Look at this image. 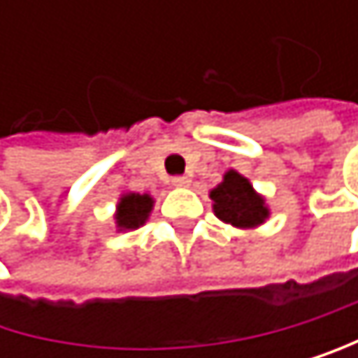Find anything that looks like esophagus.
<instances>
[{
    "label": "esophagus",
    "mask_w": 358,
    "mask_h": 358,
    "mask_svg": "<svg viewBox=\"0 0 358 358\" xmlns=\"http://www.w3.org/2000/svg\"><path fill=\"white\" fill-rule=\"evenodd\" d=\"M171 185L173 187H189L191 185V178H187V176H173L171 178Z\"/></svg>",
    "instance_id": "obj_1"
}]
</instances>
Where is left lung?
<instances>
[{
    "label": "left lung",
    "instance_id": "1",
    "mask_svg": "<svg viewBox=\"0 0 358 358\" xmlns=\"http://www.w3.org/2000/svg\"><path fill=\"white\" fill-rule=\"evenodd\" d=\"M210 197L217 217L236 227H253L268 217L264 199L253 191L247 178L236 171H227L223 182L210 191Z\"/></svg>",
    "mask_w": 358,
    "mask_h": 358
}]
</instances>
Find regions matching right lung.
Returning a JSON list of instances; mask_svg holds the SVG:
<instances>
[{
    "instance_id": "obj_1",
    "label": "right lung",
    "mask_w": 358,
    "mask_h": 358,
    "mask_svg": "<svg viewBox=\"0 0 358 358\" xmlns=\"http://www.w3.org/2000/svg\"><path fill=\"white\" fill-rule=\"evenodd\" d=\"M150 210H152V197L150 195H139V193H129L120 199L117 203V227L120 229H135L145 223Z\"/></svg>"
}]
</instances>
